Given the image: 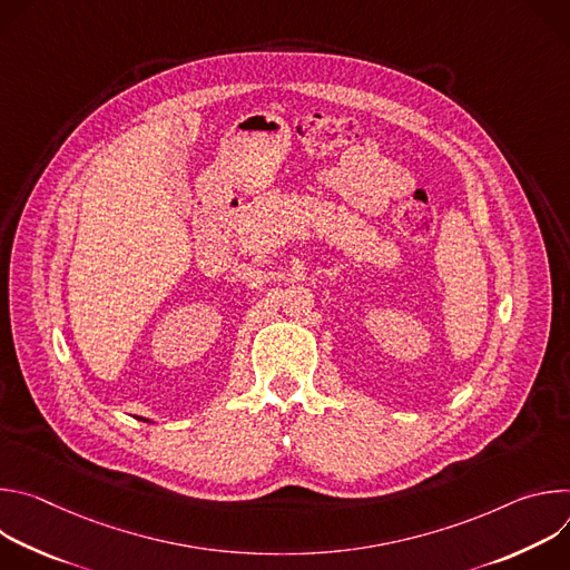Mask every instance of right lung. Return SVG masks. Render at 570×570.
Returning a JSON list of instances; mask_svg holds the SVG:
<instances>
[{
	"label": "right lung",
	"instance_id": "1",
	"mask_svg": "<svg viewBox=\"0 0 570 570\" xmlns=\"http://www.w3.org/2000/svg\"><path fill=\"white\" fill-rule=\"evenodd\" d=\"M141 420H144V417H141ZM144 422H148V420H144Z\"/></svg>",
	"mask_w": 570,
	"mask_h": 570
}]
</instances>
